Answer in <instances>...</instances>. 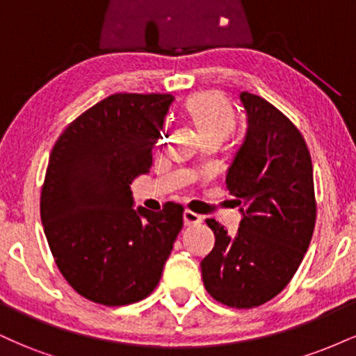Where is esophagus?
Masks as SVG:
<instances>
[{
  "mask_svg": "<svg viewBox=\"0 0 356 356\" xmlns=\"http://www.w3.org/2000/svg\"><path fill=\"white\" fill-rule=\"evenodd\" d=\"M202 222V216L195 214L192 211H186L184 212V224L186 226H195V224H201Z\"/></svg>",
  "mask_w": 356,
  "mask_h": 356,
  "instance_id": "esophagus-1",
  "label": "esophagus"
}]
</instances>
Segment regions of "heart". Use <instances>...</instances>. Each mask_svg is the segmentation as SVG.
Here are the masks:
<instances>
[{
    "label": "heart",
    "mask_w": 356,
    "mask_h": 356,
    "mask_svg": "<svg viewBox=\"0 0 356 356\" xmlns=\"http://www.w3.org/2000/svg\"><path fill=\"white\" fill-rule=\"evenodd\" d=\"M189 113L201 136L222 140L236 125V112L229 99L220 92H201L191 97L186 104Z\"/></svg>",
    "instance_id": "heart-1"
}]
</instances>
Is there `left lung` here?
<instances>
[{"instance_id": "1", "label": "left lung", "mask_w": 356, "mask_h": 356, "mask_svg": "<svg viewBox=\"0 0 356 356\" xmlns=\"http://www.w3.org/2000/svg\"><path fill=\"white\" fill-rule=\"evenodd\" d=\"M248 132L227 170V189L243 212L234 236L207 219L216 244L202 259L207 293L229 308L268 303L286 288L308 251L314 222L313 164L303 136L275 105L241 93Z\"/></svg>"}]
</instances>
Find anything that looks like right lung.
Listing matches in <instances>:
<instances>
[{
  "mask_svg": "<svg viewBox=\"0 0 356 356\" xmlns=\"http://www.w3.org/2000/svg\"><path fill=\"white\" fill-rule=\"evenodd\" d=\"M170 93H115L61 132L48 161L40 214L68 284L93 303L144 300L184 226V207L134 209L130 184L152 165Z\"/></svg>",
  "mask_w": 356,
  "mask_h": 356,
  "instance_id": "1",
  "label": "right lung"
}]
</instances>
